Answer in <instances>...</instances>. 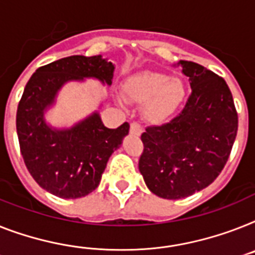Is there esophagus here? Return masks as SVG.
I'll return each mask as SVG.
<instances>
[{"label": "esophagus", "instance_id": "34e87169", "mask_svg": "<svg viewBox=\"0 0 255 255\" xmlns=\"http://www.w3.org/2000/svg\"><path fill=\"white\" fill-rule=\"evenodd\" d=\"M130 132L134 135H140L143 132V128L138 123H131L130 124Z\"/></svg>", "mask_w": 255, "mask_h": 255}]
</instances>
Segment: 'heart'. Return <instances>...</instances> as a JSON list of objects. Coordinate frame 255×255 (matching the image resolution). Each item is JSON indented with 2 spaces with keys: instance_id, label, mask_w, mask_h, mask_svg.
Listing matches in <instances>:
<instances>
[{
  "instance_id": "obj_1",
  "label": "heart",
  "mask_w": 255,
  "mask_h": 255,
  "mask_svg": "<svg viewBox=\"0 0 255 255\" xmlns=\"http://www.w3.org/2000/svg\"><path fill=\"white\" fill-rule=\"evenodd\" d=\"M123 91L130 102L143 103V115L148 121L160 124L177 112L186 96V86L180 78L142 71L126 79Z\"/></svg>"
}]
</instances>
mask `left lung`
<instances>
[{
  "mask_svg": "<svg viewBox=\"0 0 255 255\" xmlns=\"http://www.w3.org/2000/svg\"><path fill=\"white\" fill-rule=\"evenodd\" d=\"M190 81L185 108L169 123L140 135L139 172L157 197L180 199L214 182L236 139L239 117L222 77L191 61H180Z\"/></svg>",
  "mask_w": 255,
  "mask_h": 255,
  "instance_id": "obj_1",
  "label": "left lung"
}]
</instances>
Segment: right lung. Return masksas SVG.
I'll return each instance as SVG.
<instances>
[{"label":"right lung","instance_id":"right-lung-1","mask_svg":"<svg viewBox=\"0 0 255 255\" xmlns=\"http://www.w3.org/2000/svg\"><path fill=\"white\" fill-rule=\"evenodd\" d=\"M113 71L115 65L102 56H70L39 67L24 87L16 111L20 153L33 180L60 198H81L98 188L130 126L108 129L95 112L70 129L57 130L47 125L44 112L66 82L96 78L111 86Z\"/></svg>","mask_w":255,"mask_h":255}]
</instances>
